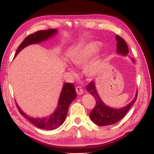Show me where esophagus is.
<instances>
[{
  "mask_svg": "<svg viewBox=\"0 0 154 154\" xmlns=\"http://www.w3.org/2000/svg\"><path fill=\"white\" fill-rule=\"evenodd\" d=\"M75 91L78 95H81L83 94V89H82L80 87H75Z\"/></svg>",
  "mask_w": 154,
  "mask_h": 154,
  "instance_id": "esophagus-1",
  "label": "esophagus"
}]
</instances>
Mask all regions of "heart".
<instances>
[{
    "label": "heart",
    "instance_id": "b5f03b06",
    "mask_svg": "<svg viewBox=\"0 0 154 154\" xmlns=\"http://www.w3.org/2000/svg\"><path fill=\"white\" fill-rule=\"evenodd\" d=\"M98 50L99 44L98 42L90 41L85 42L71 54L69 56L71 63L77 67H83L96 55ZM101 65L102 58L100 56L97 55L85 67V74L86 76L89 79L96 78L100 74ZM66 67L71 73L75 74L74 69L68 65H66Z\"/></svg>",
    "mask_w": 154,
    "mask_h": 154
}]
</instances>
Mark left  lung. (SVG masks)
Listing matches in <instances>:
<instances>
[{
	"label": "left lung",
	"instance_id": "8db88e82",
	"mask_svg": "<svg viewBox=\"0 0 154 154\" xmlns=\"http://www.w3.org/2000/svg\"><path fill=\"white\" fill-rule=\"evenodd\" d=\"M116 40L117 41L116 53L118 55L126 56L129 53V49L126 42H125L121 37L116 36ZM133 63H135L134 59L131 58ZM87 91H89L96 100V106L91 111L89 116L91 120L94 123L99 126H107L116 123L120 121L122 118L125 117L129 109L136 102L138 96V91H136V94L133 100L125 107L116 109L107 106L102 100L100 96L98 93L96 88V83L95 81H92L87 87Z\"/></svg>",
	"mask_w": 154,
	"mask_h": 154
}]
</instances>
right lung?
<instances>
[{
	"instance_id": "1",
	"label": "right lung",
	"mask_w": 154,
	"mask_h": 154,
	"mask_svg": "<svg viewBox=\"0 0 154 154\" xmlns=\"http://www.w3.org/2000/svg\"><path fill=\"white\" fill-rule=\"evenodd\" d=\"M57 34V29H49L47 30L38 31L34 34L29 35L27 38H25L22 43L18 46L17 50L16 51L15 57L25 47L29 46L30 45L38 44L42 42L46 41L55 36ZM75 98H76V92H75V87L73 84L69 83V82L64 83L58 98L57 107L51 114L48 116L42 118H33L29 116L21 109L16 102V103L20 114L29 120L31 123L40 129L53 130L57 129L58 127L63 124L66 116H67L70 104Z\"/></svg>"
}]
</instances>
